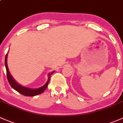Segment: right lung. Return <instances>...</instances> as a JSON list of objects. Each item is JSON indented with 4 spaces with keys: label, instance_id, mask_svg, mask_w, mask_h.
<instances>
[{
    "label": "right lung",
    "instance_id": "1",
    "mask_svg": "<svg viewBox=\"0 0 123 123\" xmlns=\"http://www.w3.org/2000/svg\"><path fill=\"white\" fill-rule=\"evenodd\" d=\"M7 54H6V56H5V65L6 69V74H7V78L9 81V84L10 85V86H11L14 90H16V91H18V92L20 93V94H22V95H25V96H35V95H39V94L42 93L45 90H46V88H47L48 86V85L49 82L51 75L55 71H52L48 74V79L47 82H46V84H45V85H43L42 86L37 89L29 88L25 87L24 86H22V85H19L18 82H16V81H15V80H14L12 76L10 75L9 71L8 69V67H7Z\"/></svg>",
    "mask_w": 123,
    "mask_h": 123
}]
</instances>
